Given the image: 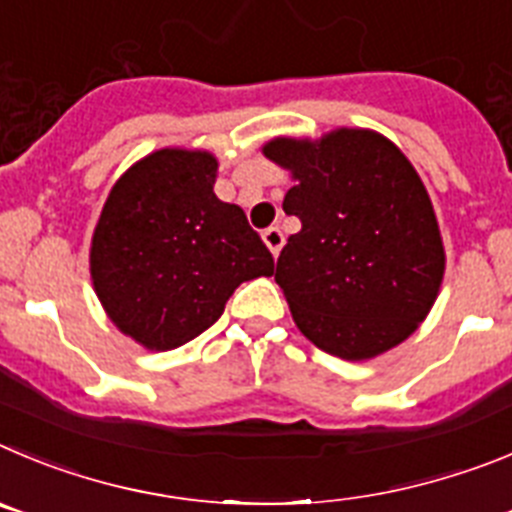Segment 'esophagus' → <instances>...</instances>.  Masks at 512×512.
Masks as SVG:
<instances>
[{"label":"esophagus","mask_w":512,"mask_h":512,"mask_svg":"<svg viewBox=\"0 0 512 512\" xmlns=\"http://www.w3.org/2000/svg\"><path fill=\"white\" fill-rule=\"evenodd\" d=\"M262 239H265V245L270 247V252H273V255H278L280 247H283V242H285V234L280 232V227H267L265 232H262Z\"/></svg>","instance_id":"1"}]
</instances>
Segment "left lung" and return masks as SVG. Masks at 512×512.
<instances>
[{
    "label": "left lung",
    "mask_w": 512,
    "mask_h": 512,
    "mask_svg": "<svg viewBox=\"0 0 512 512\" xmlns=\"http://www.w3.org/2000/svg\"><path fill=\"white\" fill-rule=\"evenodd\" d=\"M296 186L285 214L301 219L275 280L303 336L342 359H370L411 336L434 306L444 247L434 206L398 147L367 130L321 142H267Z\"/></svg>",
    "instance_id": "1"
}]
</instances>
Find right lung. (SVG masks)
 I'll return each instance as SVG.
<instances>
[{
  "label": "right lung",
  "mask_w": 512,
  "mask_h": 512,
  "mask_svg": "<svg viewBox=\"0 0 512 512\" xmlns=\"http://www.w3.org/2000/svg\"><path fill=\"white\" fill-rule=\"evenodd\" d=\"M209 153L158 150L109 193L91 278L114 324L147 349H176L219 321L245 280L275 260L237 204L216 199Z\"/></svg>",
  "instance_id": "obj_1"
}]
</instances>
